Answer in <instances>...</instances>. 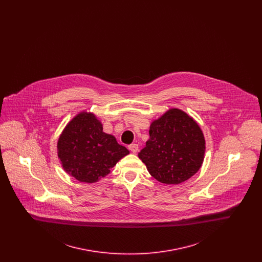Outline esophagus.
Returning <instances> with one entry per match:
<instances>
[{
	"mask_svg": "<svg viewBox=\"0 0 262 262\" xmlns=\"http://www.w3.org/2000/svg\"><path fill=\"white\" fill-rule=\"evenodd\" d=\"M128 149L130 150L133 153H137L138 151V145L137 144H130L128 146Z\"/></svg>",
	"mask_w": 262,
	"mask_h": 262,
	"instance_id": "obj_1",
	"label": "esophagus"
}]
</instances>
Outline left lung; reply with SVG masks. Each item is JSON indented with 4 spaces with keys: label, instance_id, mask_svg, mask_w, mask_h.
Wrapping results in <instances>:
<instances>
[{
    "label": "left lung",
    "instance_id": "1",
    "mask_svg": "<svg viewBox=\"0 0 262 262\" xmlns=\"http://www.w3.org/2000/svg\"><path fill=\"white\" fill-rule=\"evenodd\" d=\"M149 139L138 153L149 174L166 185H178L201 167L205 139L198 123L187 113L173 108L150 125Z\"/></svg>",
    "mask_w": 262,
    "mask_h": 262
}]
</instances>
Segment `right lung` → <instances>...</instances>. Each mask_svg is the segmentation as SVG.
<instances>
[{
  "mask_svg": "<svg viewBox=\"0 0 262 262\" xmlns=\"http://www.w3.org/2000/svg\"><path fill=\"white\" fill-rule=\"evenodd\" d=\"M57 149L63 170L88 184L106 177L110 169L129 153L114 136L105 134L96 116L88 112L77 114L66 125Z\"/></svg>",
  "mask_w": 262,
  "mask_h": 262,
  "instance_id": "right-lung-1",
  "label": "right lung"
}]
</instances>
